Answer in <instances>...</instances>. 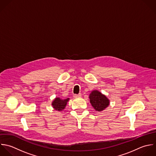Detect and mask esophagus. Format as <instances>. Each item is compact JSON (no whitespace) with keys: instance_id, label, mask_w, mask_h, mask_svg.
Here are the masks:
<instances>
[{"instance_id":"1","label":"esophagus","mask_w":156,"mask_h":156,"mask_svg":"<svg viewBox=\"0 0 156 156\" xmlns=\"http://www.w3.org/2000/svg\"><path fill=\"white\" fill-rule=\"evenodd\" d=\"M81 97V94H75L73 95V97L74 98H79V97Z\"/></svg>"}]
</instances>
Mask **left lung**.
<instances>
[{"instance_id": "obj_1", "label": "left lung", "mask_w": 156, "mask_h": 156, "mask_svg": "<svg viewBox=\"0 0 156 156\" xmlns=\"http://www.w3.org/2000/svg\"><path fill=\"white\" fill-rule=\"evenodd\" d=\"M90 102L94 108L98 111H101L106 108L109 104L107 97L97 90H94L89 95Z\"/></svg>"}]
</instances>
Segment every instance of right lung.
<instances>
[{
    "instance_id": "right-lung-1",
    "label": "right lung",
    "mask_w": 156,
    "mask_h": 156,
    "mask_svg": "<svg viewBox=\"0 0 156 156\" xmlns=\"http://www.w3.org/2000/svg\"><path fill=\"white\" fill-rule=\"evenodd\" d=\"M69 100V98L61 99L59 98H56L52 102V106L55 110L62 111L65 108Z\"/></svg>"
}]
</instances>
